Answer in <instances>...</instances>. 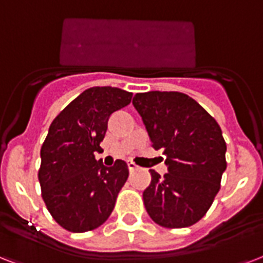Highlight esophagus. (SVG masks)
Listing matches in <instances>:
<instances>
[{
    "instance_id": "34e87169",
    "label": "esophagus",
    "mask_w": 263,
    "mask_h": 263,
    "mask_svg": "<svg viewBox=\"0 0 263 263\" xmlns=\"http://www.w3.org/2000/svg\"><path fill=\"white\" fill-rule=\"evenodd\" d=\"M127 167H129L130 172H134V170H137L138 166L137 164H134L133 162H127Z\"/></svg>"
}]
</instances>
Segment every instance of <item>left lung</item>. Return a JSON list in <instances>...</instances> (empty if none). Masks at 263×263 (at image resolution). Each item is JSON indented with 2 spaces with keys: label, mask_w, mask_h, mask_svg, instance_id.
<instances>
[{
  "label": "left lung",
  "mask_w": 263,
  "mask_h": 263,
  "mask_svg": "<svg viewBox=\"0 0 263 263\" xmlns=\"http://www.w3.org/2000/svg\"><path fill=\"white\" fill-rule=\"evenodd\" d=\"M152 146L163 151L167 173L142 193L148 214L164 228H186L204 217L227 170L221 127L197 101L180 91H146L133 97Z\"/></svg>",
  "instance_id": "obj_1"
}]
</instances>
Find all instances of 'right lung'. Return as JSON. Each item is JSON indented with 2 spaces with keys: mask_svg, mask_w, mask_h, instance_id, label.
Masks as SVG:
<instances>
[{
  "mask_svg": "<svg viewBox=\"0 0 263 263\" xmlns=\"http://www.w3.org/2000/svg\"><path fill=\"white\" fill-rule=\"evenodd\" d=\"M132 93L112 86L86 89L49 127L38 172L42 197L54 221L75 233L107 221L129 177L125 160L107 167L96 160L108 119L132 101Z\"/></svg>",
  "mask_w": 263,
  "mask_h": 263,
  "instance_id": "1",
  "label": "right lung"
}]
</instances>
